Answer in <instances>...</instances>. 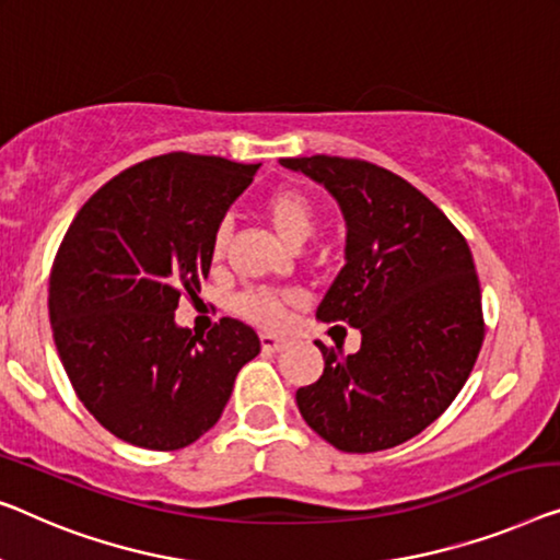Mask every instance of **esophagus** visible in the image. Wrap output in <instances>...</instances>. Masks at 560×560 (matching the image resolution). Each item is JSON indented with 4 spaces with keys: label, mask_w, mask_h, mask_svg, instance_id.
Here are the masks:
<instances>
[{
    "label": "esophagus",
    "mask_w": 560,
    "mask_h": 560,
    "mask_svg": "<svg viewBox=\"0 0 560 560\" xmlns=\"http://www.w3.org/2000/svg\"><path fill=\"white\" fill-rule=\"evenodd\" d=\"M261 347L266 352H279V349L287 347V339L273 337V334H261Z\"/></svg>",
    "instance_id": "obj_1"
}]
</instances>
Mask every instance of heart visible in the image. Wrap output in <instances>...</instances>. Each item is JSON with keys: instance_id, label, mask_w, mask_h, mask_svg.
<instances>
[{"instance_id": "b5f03b06", "label": "heart", "mask_w": 560, "mask_h": 560, "mask_svg": "<svg viewBox=\"0 0 560 560\" xmlns=\"http://www.w3.org/2000/svg\"><path fill=\"white\" fill-rule=\"evenodd\" d=\"M266 215L271 226L289 246H304L319 226V211L314 200L296 188H281L266 200ZM229 241V226H221L213 236V256H221ZM299 304V296L287 289H254L236 299V312L248 322L266 329H279L289 319V312Z\"/></svg>"}]
</instances>
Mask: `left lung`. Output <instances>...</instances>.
Instances as JSON below:
<instances>
[{
    "label": "left lung",
    "mask_w": 560,
    "mask_h": 560,
    "mask_svg": "<svg viewBox=\"0 0 560 560\" xmlns=\"http://www.w3.org/2000/svg\"><path fill=\"white\" fill-rule=\"evenodd\" d=\"M322 183L347 221L337 279L316 319L362 331L357 354L322 341V377L299 412L341 453L402 445L447 410L486 337L480 281L463 233L412 183L357 158H281Z\"/></svg>",
    "instance_id": "left-lung-1"
}]
</instances>
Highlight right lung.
Masks as SVG:
<instances>
[{
  "label": "right lung",
  "mask_w": 560,
  "mask_h": 560,
  "mask_svg": "<svg viewBox=\"0 0 560 560\" xmlns=\"http://www.w3.org/2000/svg\"><path fill=\"white\" fill-rule=\"evenodd\" d=\"M258 163L168 153L130 165L74 215L49 273L57 354L88 412L130 445L180 450L219 422L236 374L261 352L223 319L175 324L211 271L213 236Z\"/></svg>",
  "instance_id": "1"
}]
</instances>
